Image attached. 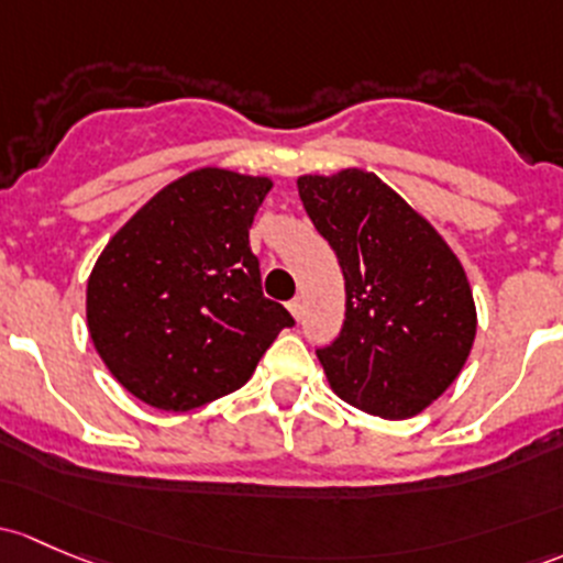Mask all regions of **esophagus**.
<instances>
[{"label": "esophagus", "instance_id": "1", "mask_svg": "<svg viewBox=\"0 0 563 563\" xmlns=\"http://www.w3.org/2000/svg\"><path fill=\"white\" fill-rule=\"evenodd\" d=\"M288 310H291V316L297 318V321H299V318H301V299L297 297V299L288 301Z\"/></svg>", "mask_w": 563, "mask_h": 563}]
</instances>
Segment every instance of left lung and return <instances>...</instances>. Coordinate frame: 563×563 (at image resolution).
Wrapping results in <instances>:
<instances>
[{
    "label": "left lung",
    "instance_id": "8db88e82",
    "mask_svg": "<svg viewBox=\"0 0 563 563\" xmlns=\"http://www.w3.org/2000/svg\"><path fill=\"white\" fill-rule=\"evenodd\" d=\"M297 186L345 275V323L316 351L331 388L369 416H418L459 377L475 342L464 266L375 173L301 175Z\"/></svg>",
    "mask_w": 563,
    "mask_h": 563
}]
</instances>
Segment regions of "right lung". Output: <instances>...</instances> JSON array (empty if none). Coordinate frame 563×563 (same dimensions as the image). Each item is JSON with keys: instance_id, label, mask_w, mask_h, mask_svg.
Returning <instances> with one entry per match:
<instances>
[{"instance_id": "obj_1", "label": "right lung", "mask_w": 563, "mask_h": 563, "mask_svg": "<svg viewBox=\"0 0 563 563\" xmlns=\"http://www.w3.org/2000/svg\"><path fill=\"white\" fill-rule=\"evenodd\" d=\"M269 177H177L108 242L86 288L104 366L145 405L186 412L251 380L291 312L262 291L247 232Z\"/></svg>"}]
</instances>
